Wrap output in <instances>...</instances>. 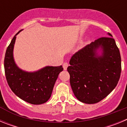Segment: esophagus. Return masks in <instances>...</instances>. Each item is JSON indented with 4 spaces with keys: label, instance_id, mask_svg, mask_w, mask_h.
I'll return each instance as SVG.
<instances>
[{
    "label": "esophagus",
    "instance_id": "1",
    "mask_svg": "<svg viewBox=\"0 0 127 127\" xmlns=\"http://www.w3.org/2000/svg\"><path fill=\"white\" fill-rule=\"evenodd\" d=\"M68 64H67V62H64V64H63V68H64V70H67V67H68Z\"/></svg>",
    "mask_w": 127,
    "mask_h": 127
}]
</instances>
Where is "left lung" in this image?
I'll list each match as a JSON object with an SVG mask.
<instances>
[{
	"instance_id": "1",
	"label": "left lung",
	"mask_w": 127,
	"mask_h": 127,
	"mask_svg": "<svg viewBox=\"0 0 127 127\" xmlns=\"http://www.w3.org/2000/svg\"><path fill=\"white\" fill-rule=\"evenodd\" d=\"M99 48L101 56L97 53ZM69 64L72 90L85 104H95L107 97L117 85L122 72L120 53L111 37L98 38L86 46L71 57Z\"/></svg>"
}]
</instances>
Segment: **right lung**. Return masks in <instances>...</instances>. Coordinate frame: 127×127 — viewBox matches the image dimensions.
I'll list each match as a JSON object with an SVG mask.
<instances>
[{"instance_id":"1","label":"right lung","mask_w":127,"mask_h":127,"mask_svg":"<svg viewBox=\"0 0 127 127\" xmlns=\"http://www.w3.org/2000/svg\"><path fill=\"white\" fill-rule=\"evenodd\" d=\"M8 46L4 58L5 77L11 90L19 98L32 104H41L50 99L58 74L62 66H47L33 72L22 70L16 65L13 58V48L16 35Z\"/></svg>"}]
</instances>
